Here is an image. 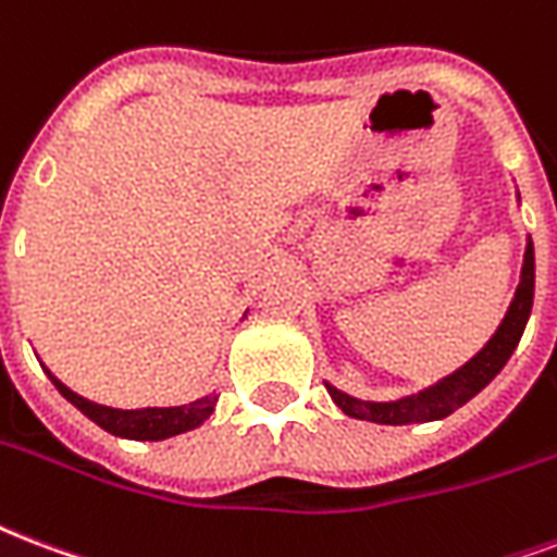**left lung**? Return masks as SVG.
Returning <instances> with one entry per match:
<instances>
[{
	"label": "left lung",
	"instance_id": "8db88e82",
	"mask_svg": "<svg viewBox=\"0 0 557 557\" xmlns=\"http://www.w3.org/2000/svg\"><path fill=\"white\" fill-rule=\"evenodd\" d=\"M534 300V248L532 242L525 245L523 274H520V286L515 292V300L505 312L503 324L494 333V338L479 350L465 368L449 373L447 380L432 385L426 392L414 394V397H403L394 403H364L356 400L350 394L338 392L326 382V392L335 400V406L359 420H373V423H388V426H406V423H426V420H441L453 414L458 406L473 400L487 382L494 380L496 373L503 371L505 362L511 359L515 347L520 345V335L525 330V321L532 315Z\"/></svg>",
	"mask_w": 557,
	"mask_h": 557
}]
</instances>
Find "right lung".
Segmentation results:
<instances>
[{
    "mask_svg": "<svg viewBox=\"0 0 557 557\" xmlns=\"http://www.w3.org/2000/svg\"><path fill=\"white\" fill-rule=\"evenodd\" d=\"M49 373V371H46ZM49 380L54 382V388L66 397V400L81 409L92 423H99L101 430L119 438H134V441H163L172 435H181L186 430H195L198 423L210 418L215 409V397H201V400L189 403V406H172V409H110V406H99V403L84 400L81 394L70 392L61 380H54L49 373Z\"/></svg>",
    "mask_w": 557,
    "mask_h": 557,
    "instance_id": "add662e5",
    "label": "right lung"
}]
</instances>
